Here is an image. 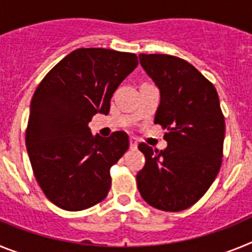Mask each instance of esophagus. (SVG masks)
I'll list each match as a JSON object with an SVG mask.
<instances>
[{
	"label": "esophagus",
	"instance_id": "obj_1",
	"mask_svg": "<svg viewBox=\"0 0 252 252\" xmlns=\"http://www.w3.org/2000/svg\"><path fill=\"white\" fill-rule=\"evenodd\" d=\"M137 148V139L136 137H130V149L135 150Z\"/></svg>",
	"mask_w": 252,
	"mask_h": 252
}]
</instances>
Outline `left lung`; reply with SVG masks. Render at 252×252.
Instances as JSON below:
<instances>
[{"instance_id": "8db88e82", "label": "left lung", "mask_w": 252, "mask_h": 252, "mask_svg": "<svg viewBox=\"0 0 252 252\" xmlns=\"http://www.w3.org/2000/svg\"><path fill=\"white\" fill-rule=\"evenodd\" d=\"M140 64L160 90L154 124L164 130V150L139 144L145 165L137 188L146 203L168 212L189 208L208 190L223 157L224 117L215 86L184 59L140 54Z\"/></svg>"}]
</instances>
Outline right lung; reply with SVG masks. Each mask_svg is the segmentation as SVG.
Instances as JSON below:
<instances>
[{"label":"right lung","instance_id":"add662e5","mask_svg":"<svg viewBox=\"0 0 252 252\" xmlns=\"http://www.w3.org/2000/svg\"><path fill=\"white\" fill-rule=\"evenodd\" d=\"M139 64L132 53L81 48L62 59L32 95L26 148L40 188L51 203L82 211L111 188V166L128 149L126 132L110 137L88 127L95 113L108 115L112 94Z\"/></svg>","mask_w":252,"mask_h":252}]
</instances>
